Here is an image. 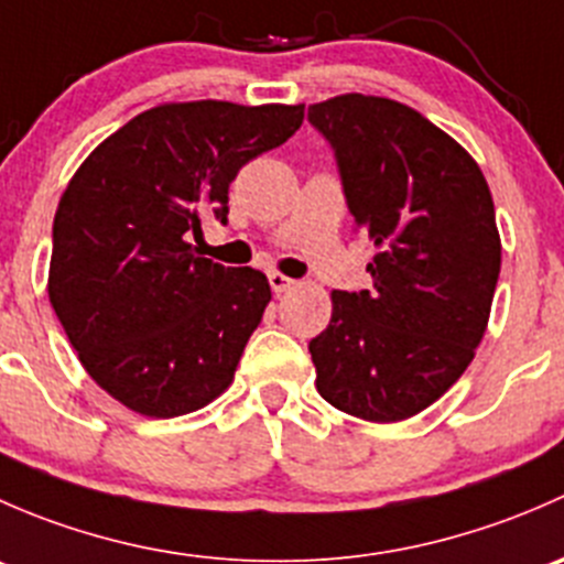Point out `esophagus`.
<instances>
[{
  "label": "esophagus",
  "instance_id": "esophagus-1",
  "mask_svg": "<svg viewBox=\"0 0 564 564\" xmlns=\"http://www.w3.org/2000/svg\"><path fill=\"white\" fill-rule=\"evenodd\" d=\"M267 278H270V286H272V292H275V294L289 292V289L294 286L292 278H286V275H283V272H270V275H267Z\"/></svg>",
  "mask_w": 564,
  "mask_h": 564
}]
</instances>
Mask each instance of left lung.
Returning a JSON list of instances; mask_svg holds the SVG:
<instances>
[{"label":"left lung","instance_id":"1","mask_svg":"<svg viewBox=\"0 0 564 564\" xmlns=\"http://www.w3.org/2000/svg\"><path fill=\"white\" fill-rule=\"evenodd\" d=\"M308 119L379 248L373 286L333 292L308 344L316 390L351 417L398 423L458 382L486 333L502 264L491 191L456 139L398 100L338 95Z\"/></svg>","mask_w":564,"mask_h":564}]
</instances>
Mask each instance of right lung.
Here are the masks:
<instances>
[{
    "instance_id": "obj_1",
    "label": "right lung",
    "mask_w": 564,
    "mask_h": 564,
    "mask_svg": "<svg viewBox=\"0 0 564 564\" xmlns=\"http://www.w3.org/2000/svg\"><path fill=\"white\" fill-rule=\"evenodd\" d=\"M305 106L163 104L111 133L54 215L48 300L89 377L144 417L196 412L231 384L272 300L267 275L196 256L202 218L303 124Z\"/></svg>"
}]
</instances>
